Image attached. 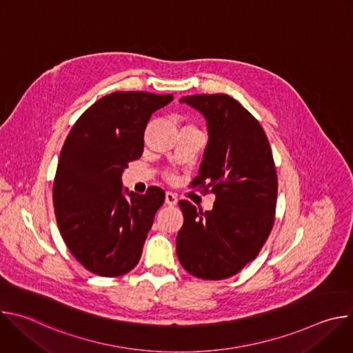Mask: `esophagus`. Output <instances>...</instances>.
<instances>
[{"instance_id": "esophagus-1", "label": "esophagus", "mask_w": 353, "mask_h": 353, "mask_svg": "<svg viewBox=\"0 0 353 353\" xmlns=\"http://www.w3.org/2000/svg\"><path fill=\"white\" fill-rule=\"evenodd\" d=\"M165 201H166L168 205H176L177 204V195L168 191L166 195H165Z\"/></svg>"}]
</instances>
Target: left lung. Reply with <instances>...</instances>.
Masks as SVG:
<instances>
[{
  "label": "left lung",
  "instance_id": "8db88e82",
  "mask_svg": "<svg viewBox=\"0 0 353 353\" xmlns=\"http://www.w3.org/2000/svg\"><path fill=\"white\" fill-rule=\"evenodd\" d=\"M204 116L208 143L192 185L215 194L211 211L179 201L184 223L177 257L191 275L219 281L253 261L274 225L278 179L268 138L260 123L228 94L183 96Z\"/></svg>",
  "mask_w": 353,
  "mask_h": 353
}]
</instances>
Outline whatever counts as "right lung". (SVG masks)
I'll return each instance as SVG.
<instances>
[{"label":"right lung","instance_id":"1","mask_svg":"<svg viewBox=\"0 0 353 353\" xmlns=\"http://www.w3.org/2000/svg\"><path fill=\"white\" fill-rule=\"evenodd\" d=\"M172 94L114 92L94 102L74 124L60 154L53 203L60 233L90 272L119 276L139 261L165 192L123 187L128 162L143 152V132Z\"/></svg>","mask_w":353,"mask_h":353}]
</instances>
